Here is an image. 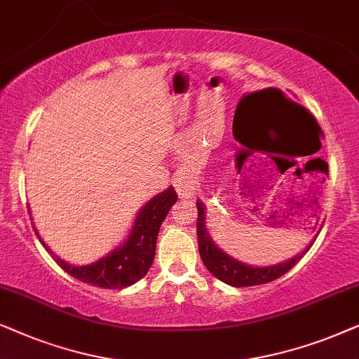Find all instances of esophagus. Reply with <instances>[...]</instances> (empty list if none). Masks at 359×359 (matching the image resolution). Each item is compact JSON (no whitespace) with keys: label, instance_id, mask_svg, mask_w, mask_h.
Returning a JSON list of instances; mask_svg holds the SVG:
<instances>
[{"label":"esophagus","instance_id":"esophagus-1","mask_svg":"<svg viewBox=\"0 0 359 359\" xmlns=\"http://www.w3.org/2000/svg\"><path fill=\"white\" fill-rule=\"evenodd\" d=\"M174 185H175L177 194H179L180 197H190V195L194 194V180L192 177L185 174V172H180V174L175 177Z\"/></svg>","mask_w":359,"mask_h":359}]
</instances>
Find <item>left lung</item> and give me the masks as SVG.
<instances>
[{"mask_svg":"<svg viewBox=\"0 0 359 359\" xmlns=\"http://www.w3.org/2000/svg\"><path fill=\"white\" fill-rule=\"evenodd\" d=\"M267 93H277V90H267V92L255 93V95H261V97L267 98L264 107L259 108L256 111V114H259V116L274 118L277 123L283 124L284 128H287V130H292V131L297 130V119L300 118L297 113H302V114H305V116L310 118V114L307 111H304L300 107H295L294 103L287 102L283 95H280L281 102H277L273 97H267ZM290 109H296L295 115L290 114ZM290 116H292L293 118H290ZM197 210H198L197 238H198L200 257H202L205 267H207V269L212 272L217 279H219L222 283L228 284V285H233V287H250V285L266 284V283H271V280L277 279V277L284 276L285 272L292 269V267L297 264L300 259H302L305 252L312 248L313 241L317 240L320 229H322V226H320L317 235H315L312 240L309 241V245L305 246V250L297 252V255H295L294 257H290V259L277 262V264H271V266H250V264H245V262L238 261V259H235V257L226 255L222 248L217 246V243H215L213 238L210 236L207 222H205V218H207V207H205V203L202 202V200H197Z\"/></svg>","mask_w":359,"mask_h":359,"instance_id":"8db88e82","label":"left lung"}]
</instances>
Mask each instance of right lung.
Here are the masks:
<instances>
[{"mask_svg": "<svg viewBox=\"0 0 359 359\" xmlns=\"http://www.w3.org/2000/svg\"><path fill=\"white\" fill-rule=\"evenodd\" d=\"M175 202L177 194L174 187H167L156 197H152L146 205H142V208L137 210L130 233L121 245L87 266H75L62 259L42 240L34 223H32V228H34L41 245L67 274L85 284L95 285V287L124 289L136 284L149 271L152 261H154L159 228Z\"/></svg>", "mask_w": 359, "mask_h": 359, "instance_id": "1", "label": "right lung"}]
</instances>
